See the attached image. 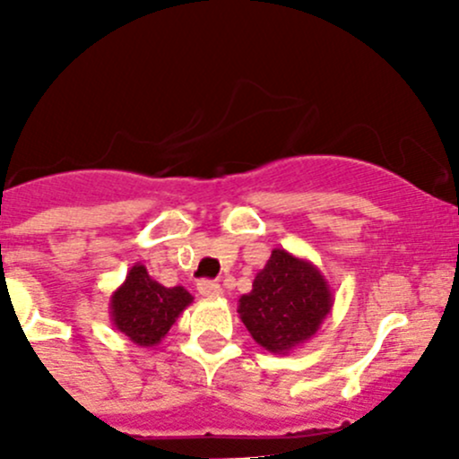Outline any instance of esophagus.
Masks as SVG:
<instances>
[{
  "instance_id": "esophagus-1",
  "label": "esophagus",
  "mask_w": 459,
  "mask_h": 459,
  "mask_svg": "<svg viewBox=\"0 0 459 459\" xmlns=\"http://www.w3.org/2000/svg\"><path fill=\"white\" fill-rule=\"evenodd\" d=\"M197 290H200V295H204V298H221V293H224L221 286L211 280H202L200 284H197Z\"/></svg>"
}]
</instances>
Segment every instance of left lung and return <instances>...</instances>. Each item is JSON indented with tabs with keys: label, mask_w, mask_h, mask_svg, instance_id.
Here are the masks:
<instances>
[{
	"label": "left lung",
	"mask_w": 459,
	"mask_h": 459,
	"mask_svg": "<svg viewBox=\"0 0 459 459\" xmlns=\"http://www.w3.org/2000/svg\"><path fill=\"white\" fill-rule=\"evenodd\" d=\"M333 302L331 284L316 264L273 248L251 293L239 298L238 313L262 349L289 355L316 337Z\"/></svg>",
	"instance_id": "8db88e82"
}]
</instances>
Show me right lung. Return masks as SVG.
Segmentation results:
<instances>
[{
  "label": "right lung",
  "mask_w": 459,
  "mask_h": 459,
  "mask_svg": "<svg viewBox=\"0 0 459 459\" xmlns=\"http://www.w3.org/2000/svg\"><path fill=\"white\" fill-rule=\"evenodd\" d=\"M193 304V295L184 286H161L137 262L126 280L110 295V322L133 344L157 346L178 317Z\"/></svg>",
  "instance_id": "right-lung-1"
}]
</instances>
